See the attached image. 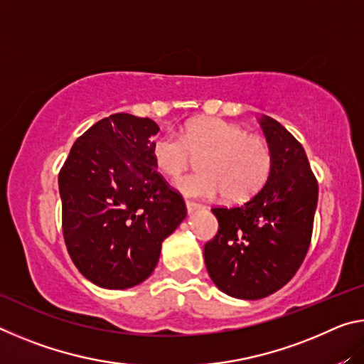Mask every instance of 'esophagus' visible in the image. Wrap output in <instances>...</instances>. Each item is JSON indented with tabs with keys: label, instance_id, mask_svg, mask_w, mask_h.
<instances>
[{
	"label": "esophagus",
	"instance_id": "obj_1",
	"mask_svg": "<svg viewBox=\"0 0 364 364\" xmlns=\"http://www.w3.org/2000/svg\"><path fill=\"white\" fill-rule=\"evenodd\" d=\"M200 208H202L200 204H196V202L186 200V210H188V213H194L197 210H200Z\"/></svg>",
	"mask_w": 364,
	"mask_h": 364
}]
</instances>
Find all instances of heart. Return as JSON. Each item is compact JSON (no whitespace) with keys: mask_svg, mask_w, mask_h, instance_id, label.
<instances>
[{"mask_svg":"<svg viewBox=\"0 0 364 364\" xmlns=\"http://www.w3.org/2000/svg\"><path fill=\"white\" fill-rule=\"evenodd\" d=\"M151 156L156 168L168 178L180 175L194 157H199V171L175 181L181 194L196 199L223 194L231 202L247 200L263 188L273 167L267 139L213 117L189 122L181 136L168 132L156 138L151 143Z\"/></svg>","mask_w":364,"mask_h":364,"instance_id":"b5f03b06","label":"heart"}]
</instances>
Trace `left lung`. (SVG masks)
Segmentation results:
<instances>
[{"label": "left lung", "mask_w": 364, "mask_h": 364, "mask_svg": "<svg viewBox=\"0 0 364 364\" xmlns=\"http://www.w3.org/2000/svg\"><path fill=\"white\" fill-rule=\"evenodd\" d=\"M258 122L273 152L271 173L245 204L212 208L218 232L204 247L215 286L242 300L268 297L294 278L310 247L318 204L304 147L271 117Z\"/></svg>", "instance_id": "8db88e82"}]
</instances>
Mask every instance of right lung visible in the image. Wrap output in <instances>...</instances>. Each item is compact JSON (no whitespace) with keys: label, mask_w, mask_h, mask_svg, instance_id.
<instances>
[{"label":"right lung","mask_w":364,"mask_h":364,"mask_svg":"<svg viewBox=\"0 0 364 364\" xmlns=\"http://www.w3.org/2000/svg\"><path fill=\"white\" fill-rule=\"evenodd\" d=\"M157 123L114 114L75 143L59 173L63 232L80 273L104 289L149 278L162 242L186 218L183 197L156 171Z\"/></svg>","instance_id":"add662e5"}]
</instances>
